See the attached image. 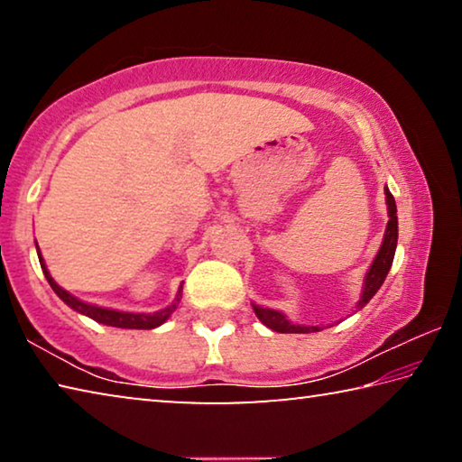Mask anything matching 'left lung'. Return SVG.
<instances>
[{
    "label": "left lung",
    "instance_id": "8db88e82",
    "mask_svg": "<svg viewBox=\"0 0 462 462\" xmlns=\"http://www.w3.org/2000/svg\"><path fill=\"white\" fill-rule=\"evenodd\" d=\"M385 201H387V214H389L387 230H385V236H383L379 253H377V256H374L373 264L365 275L363 293H361V300H358V303H356V308H365L366 303L371 301V297L379 291V287L383 285V281H385L391 264H393L395 246H397V208H395L393 195H391L387 187H385ZM253 310H254L256 318H259L264 326L271 328V330H275V332H281V334H308V332L322 330V328H318V326L291 324L285 318V314H281V311H275V310L261 308V306H253Z\"/></svg>",
    "mask_w": 462,
    "mask_h": 462
}]
</instances>
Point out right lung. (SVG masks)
I'll list each match as a JSON object with an SVG mask.
<instances>
[{
    "label": "right lung",
    "instance_id": "1",
    "mask_svg": "<svg viewBox=\"0 0 462 462\" xmlns=\"http://www.w3.org/2000/svg\"><path fill=\"white\" fill-rule=\"evenodd\" d=\"M38 250V246H36ZM38 254H41V250H38ZM41 259V267H42V273L46 281H49L52 291L57 293L62 301L67 303L69 308H73L75 311H79V314L88 316L91 319H96V322L99 324H106V326H114V328H132V330H152V328L165 324L169 316L173 314V311L177 310V303L181 301V293H183V285L179 287L177 291V297L175 301L171 303V306H167L165 310L161 311H154V314H128V311H118V310H106V308H97V306H91V303H85L81 300H77V297H73L69 291H65V289L57 285V281H54L51 277L49 269H46L44 264V259L42 256H38Z\"/></svg>",
    "mask_w": 462,
    "mask_h": 462
}]
</instances>
